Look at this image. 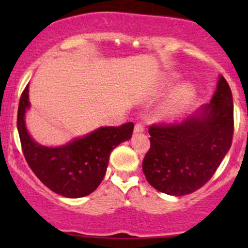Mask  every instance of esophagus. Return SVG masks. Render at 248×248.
Segmentation results:
<instances>
[{
	"label": "esophagus",
	"mask_w": 248,
	"mask_h": 248,
	"mask_svg": "<svg viewBox=\"0 0 248 248\" xmlns=\"http://www.w3.org/2000/svg\"><path fill=\"white\" fill-rule=\"evenodd\" d=\"M144 130L143 124H136L135 127H134V132L135 133H142Z\"/></svg>",
	"instance_id": "esophagus-1"
}]
</instances>
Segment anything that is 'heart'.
Masks as SVG:
<instances>
[{
    "label": "heart",
    "mask_w": 248,
    "mask_h": 248,
    "mask_svg": "<svg viewBox=\"0 0 248 248\" xmlns=\"http://www.w3.org/2000/svg\"><path fill=\"white\" fill-rule=\"evenodd\" d=\"M195 88L189 84L182 85L181 87H178V90L176 91L172 99L169 102V106H168L169 113H177L182 108L189 105L195 98Z\"/></svg>",
    "instance_id": "heart-1"
}]
</instances>
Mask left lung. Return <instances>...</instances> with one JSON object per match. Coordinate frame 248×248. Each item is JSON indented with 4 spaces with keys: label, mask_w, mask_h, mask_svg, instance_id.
I'll return each instance as SVG.
<instances>
[{
    "label": "left lung",
    "mask_w": 248,
    "mask_h": 248,
    "mask_svg": "<svg viewBox=\"0 0 248 248\" xmlns=\"http://www.w3.org/2000/svg\"><path fill=\"white\" fill-rule=\"evenodd\" d=\"M149 134L142 169L150 186L170 196L205 186L232 144L233 99L224 77L210 104L179 124H153Z\"/></svg>",
    "instance_id": "left-lung-1"
}]
</instances>
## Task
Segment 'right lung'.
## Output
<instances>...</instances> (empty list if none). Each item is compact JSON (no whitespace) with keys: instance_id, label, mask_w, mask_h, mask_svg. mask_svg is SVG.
<instances>
[{"instance_id":"add662e5","label":"right lung","mask_w":248,"mask_h":248,"mask_svg":"<svg viewBox=\"0 0 248 248\" xmlns=\"http://www.w3.org/2000/svg\"><path fill=\"white\" fill-rule=\"evenodd\" d=\"M29 108L27 85L17 113L22 150L39 181L64 197L79 198L94 191L106 173L110 152L132 138L134 124L128 122L120 127H100L61 147L42 146L31 138L25 126V113Z\"/></svg>"}]
</instances>
